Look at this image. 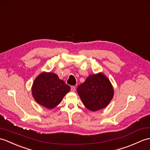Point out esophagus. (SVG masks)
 <instances>
[{"instance_id":"obj_1","label":"esophagus","mask_w":150,"mask_h":150,"mask_svg":"<svg viewBox=\"0 0 150 150\" xmlns=\"http://www.w3.org/2000/svg\"><path fill=\"white\" fill-rule=\"evenodd\" d=\"M75 90H76V88H75V86H71V91H75Z\"/></svg>"}]
</instances>
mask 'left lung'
Listing matches in <instances>:
<instances>
[{
  "label": "left lung",
  "mask_w": 150,
  "mask_h": 150,
  "mask_svg": "<svg viewBox=\"0 0 150 150\" xmlns=\"http://www.w3.org/2000/svg\"><path fill=\"white\" fill-rule=\"evenodd\" d=\"M76 91L87 109L96 111L105 108L113 98L114 89L102 73L91 75L78 86Z\"/></svg>",
  "instance_id": "obj_1"
}]
</instances>
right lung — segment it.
Masks as SVG:
<instances>
[{
    "mask_svg": "<svg viewBox=\"0 0 150 150\" xmlns=\"http://www.w3.org/2000/svg\"><path fill=\"white\" fill-rule=\"evenodd\" d=\"M70 87L54 73H41L34 80L32 93L34 100L47 109H53L61 103Z\"/></svg>",
    "mask_w": 150,
    "mask_h": 150,
    "instance_id": "add662e5",
    "label": "right lung"
}]
</instances>
